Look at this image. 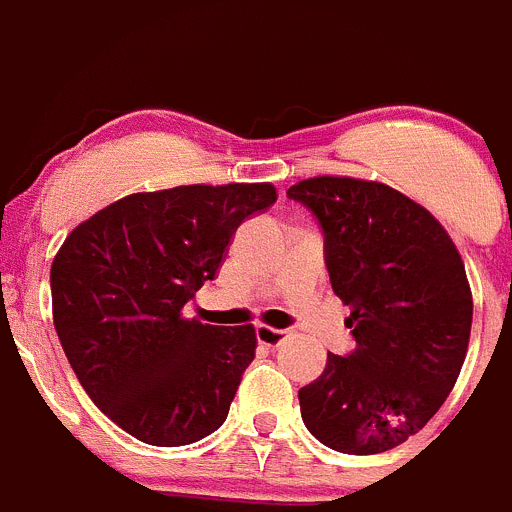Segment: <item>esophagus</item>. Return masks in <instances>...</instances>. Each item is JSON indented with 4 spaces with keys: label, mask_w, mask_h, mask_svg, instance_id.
Wrapping results in <instances>:
<instances>
[{
    "label": "esophagus",
    "mask_w": 512,
    "mask_h": 512,
    "mask_svg": "<svg viewBox=\"0 0 512 512\" xmlns=\"http://www.w3.org/2000/svg\"><path fill=\"white\" fill-rule=\"evenodd\" d=\"M289 336V330H282V328H271V325H259L256 328V338H259L261 346H279V343L284 341V338Z\"/></svg>",
    "instance_id": "obj_1"
}]
</instances>
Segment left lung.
<instances>
[{
    "mask_svg": "<svg viewBox=\"0 0 512 512\" xmlns=\"http://www.w3.org/2000/svg\"><path fill=\"white\" fill-rule=\"evenodd\" d=\"M325 233L333 292L356 338L300 390L307 431L341 454H382L454 390L472 333V289L451 235L390 184L312 176L287 189Z\"/></svg>",
    "mask_w": 512,
    "mask_h": 512,
    "instance_id": "8db88e82",
    "label": "left lung"
}]
</instances>
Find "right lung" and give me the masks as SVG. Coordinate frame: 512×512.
I'll return each instance as SVG.
<instances>
[{"instance_id":"right-lung-1","label":"right lung","mask_w":512,"mask_h":512,"mask_svg":"<svg viewBox=\"0 0 512 512\" xmlns=\"http://www.w3.org/2000/svg\"><path fill=\"white\" fill-rule=\"evenodd\" d=\"M277 202L259 184L135 192L76 225L51 266L53 325L71 369L112 423L151 446H187L225 423L256 328L184 315L230 238Z\"/></svg>"}]
</instances>
